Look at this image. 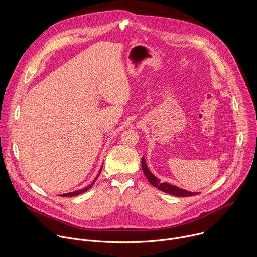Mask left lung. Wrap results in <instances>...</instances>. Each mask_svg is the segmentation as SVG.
I'll return each instance as SVG.
<instances>
[{"label": "left lung", "mask_w": 257, "mask_h": 257, "mask_svg": "<svg viewBox=\"0 0 257 257\" xmlns=\"http://www.w3.org/2000/svg\"><path fill=\"white\" fill-rule=\"evenodd\" d=\"M141 166H142V171H143L145 177L148 178V180L150 181L151 184L154 185L155 187H157L159 190L164 191L168 194H171V195H174V196H180V197H186V196H192V195L198 194L197 192H190V191H187V190H184V189L178 188L176 186H173V185L169 184V183H167V182L162 183L157 177H155L151 173L148 166H146L144 158H142V160H141Z\"/></svg>", "instance_id": "1"}]
</instances>
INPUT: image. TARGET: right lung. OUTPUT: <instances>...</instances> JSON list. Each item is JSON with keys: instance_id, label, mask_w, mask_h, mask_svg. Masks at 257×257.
<instances>
[{"instance_id": "1", "label": "right lung", "mask_w": 257, "mask_h": 257, "mask_svg": "<svg viewBox=\"0 0 257 257\" xmlns=\"http://www.w3.org/2000/svg\"><path fill=\"white\" fill-rule=\"evenodd\" d=\"M101 169H102V167H101ZM101 169H100V171H101ZM100 171H99V173H98V175L100 174ZM98 175L96 176V178L93 180V182L91 183V184L89 185V186H87V187H85V188H83V189H80V190H77V191H74V192H70V193H66V194H61L60 196H63V197H66V196H75V195H79V194H81V193H83V192H85V191H87L93 184H94V182L96 181V179H97V177H98Z\"/></svg>"}]
</instances>
